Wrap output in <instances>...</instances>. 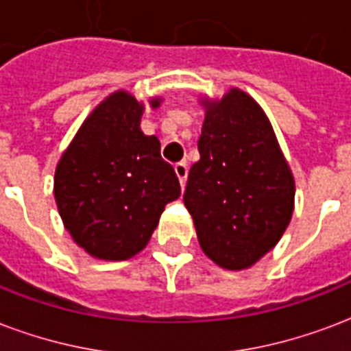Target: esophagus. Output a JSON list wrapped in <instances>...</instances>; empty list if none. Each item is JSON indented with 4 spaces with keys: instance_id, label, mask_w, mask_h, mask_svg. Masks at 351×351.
<instances>
[{
    "instance_id": "obj_1",
    "label": "esophagus",
    "mask_w": 351,
    "mask_h": 351,
    "mask_svg": "<svg viewBox=\"0 0 351 351\" xmlns=\"http://www.w3.org/2000/svg\"><path fill=\"white\" fill-rule=\"evenodd\" d=\"M175 173L178 176V180H180L182 186H186V178H187V164L182 160L178 164H175Z\"/></svg>"
}]
</instances>
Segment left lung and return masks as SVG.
I'll list each match as a JSON object with an SVG mask.
<instances>
[{
	"label": "left lung",
	"instance_id": "obj_1",
	"mask_svg": "<svg viewBox=\"0 0 351 351\" xmlns=\"http://www.w3.org/2000/svg\"><path fill=\"white\" fill-rule=\"evenodd\" d=\"M206 104L200 160L189 169L184 204L204 253L226 269H244L288 228L295 182L253 98L231 89L220 101Z\"/></svg>",
	"mask_w": 351,
	"mask_h": 351
}]
</instances>
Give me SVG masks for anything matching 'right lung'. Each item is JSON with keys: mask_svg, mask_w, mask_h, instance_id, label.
Instances as JSON below:
<instances>
[{"mask_svg": "<svg viewBox=\"0 0 351 351\" xmlns=\"http://www.w3.org/2000/svg\"><path fill=\"white\" fill-rule=\"evenodd\" d=\"M142 111L123 90L111 95L84 121L56 167L54 197L63 224L76 244L104 261L142 251L165 204L180 197L158 138L140 129Z\"/></svg>", "mask_w": 351, "mask_h": 351, "instance_id": "add662e5", "label": "right lung"}]
</instances>
